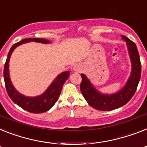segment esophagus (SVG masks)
Listing matches in <instances>:
<instances>
[{"label": "esophagus", "instance_id": "1", "mask_svg": "<svg viewBox=\"0 0 147 147\" xmlns=\"http://www.w3.org/2000/svg\"><path fill=\"white\" fill-rule=\"evenodd\" d=\"M82 69V66L79 64H76V65L73 66V70L76 71H80Z\"/></svg>", "mask_w": 147, "mask_h": 147}]
</instances>
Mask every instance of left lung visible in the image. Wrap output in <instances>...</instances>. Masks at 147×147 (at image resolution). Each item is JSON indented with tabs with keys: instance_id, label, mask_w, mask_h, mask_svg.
Segmentation results:
<instances>
[{
	"instance_id": "left-lung-1",
	"label": "left lung",
	"mask_w": 147,
	"mask_h": 147,
	"mask_svg": "<svg viewBox=\"0 0 147 147\" xmlns=\"http://www.w3.org/2000/svg\"><path fill=\"white\" fill-rule=\"evenodd\" d=\"M127 43V50L131 62V73L122 89L112 94H101L94 88L85 75L82 74L81 92L88 104L97 110L110 111L125 105L135 94L141 76V64L137 46L132 40L122 35Z\"/></svg>"
}]
</instances>
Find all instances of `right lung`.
I'll use <instances>...</instances> for the list:
<instances>
[{"instance_id":"right-lung-1","label":"right lung","mask_w":147,"mask_h":147,"mask_svg":"<svg viewBox=\"0 0 147 147\" xmlns=\"http://www.w3.org/2000/svg\"><path fill=\"white\" fill-rule=\"evenodd\" d=\"M31 41L42 43V44L51 43L50 40L44 38H26L20 42L16 43L15 45L12 46L7 55V58L5 65H4V69H3V78H4L7 92L10 99L13 101V102H15L19 107H20L25 110L28 111L29 113H42L49 110L56 103L59 98V95H60L63 84L65 81L68 79V78L69 77L70 72L69 71H66L59 74V76L53 80V82L51 83V85L49 86L46 91L40 96L30 97V96H24L18 92L14 88L13 85L12 84V82L9 78V58H10L13 51L15 50L16 47L25 44V43L31 42Z\"/></svg>"}]
</instances>
